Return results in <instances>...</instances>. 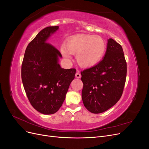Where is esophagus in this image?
<instances>
[{
  "label": "esophagus",
  "instance_id": "obj_1",
  "mask_svg": "<svg viewBox=\"0 0 149 149\" xmlns=\"http://www.w3.org/2000/svg\"><path fill=\"white\" fill-rule=\"evenodd\" d=\"M75 76H76V78H80L81 77V74L79 73H78V72H77V73H76L75 74Z\"/></svg>",
  "mask_w": 149,
  "mask_h": 149
}]
</instances>
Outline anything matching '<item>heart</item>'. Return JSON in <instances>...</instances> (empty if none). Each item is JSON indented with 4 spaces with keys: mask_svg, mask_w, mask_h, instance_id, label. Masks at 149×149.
Returning a JSON list of instances; mask_svg holds the SVG:
<instances>
[{
    "mask_svg": "<svg viewBox=\"0 0 149 149\" xmlns=\"http://www.w3.org/2000/svg\"><path fill=\"white\" fill-rule=\"evenodd\" d=\"M106 43L98 35H79L67 40L65 47H61V53L66 60L71 54H76V59L79 66L89 68L96 65L104 55Z\"/></svg>",
    "mask_w": 149,
    "mask_h": 149,
    "instance_id": "heart-1",
    "label": "heart"
}]
</instances>
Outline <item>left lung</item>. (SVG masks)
I'll return each mask as SVG.
<instances>
[{"mask_svg": "<svg viewBox=\"0 0 149 149\" xmlns=\"http://www.w3.org/2000/svg\"><path fill=\"white\" fill-rule=\"evenodd\" d=\"M126 74L123 48L112 38L108 39L103 59L81 73L85 107L92 113L99 114L115 105L123 94Z\"/></svg>", "mask_w": 149, "mask_h": 149, "instance_id": "left-lung-1", "label": "left lung"}]
</instances>
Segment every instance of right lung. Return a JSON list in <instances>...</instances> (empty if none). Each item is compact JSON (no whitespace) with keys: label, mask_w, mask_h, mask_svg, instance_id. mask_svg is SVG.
Wrapping results in <instances>:
<instances>
[{"label":"right lung","mask_w":149,"mask_h":149,"mask_svg":"<svg viewBox=\"0 0 149 149\" xmlns=\"http://www.w3.org/2000/svg\"><path fill=\"white\" fill-rule=\"evenodd\" d=\"M58 29V26H48L40 31L26 47L22 65L26 96L34 109L43 114L59 110L76 71L61 68L60 52L47 42Z\"/></svg>","instance_id":"obj_1"}]
</instances>
